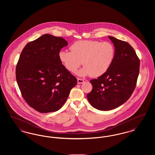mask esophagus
<instances>
[{
  "instance_id": "34e87169",
  "label": "esophagus",
  "mask_w": 155,
  "mask_h": 155,
  "mask_svg": "<svg viewBox=\"0 0 155 155\" xmlns=\"http://www.w3.org/2000/svg\"><path fill=\"white\" fill-rule=\"evenodd\" d=\"M77 82H78V84H82V83L84 82V81L81 78H78L77 79Z\"/></svg>"
}]
</instances>
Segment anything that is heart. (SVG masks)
<instances>
[{"label": "heart", "instance_id": "heart-1", "mask_svg": "<svg viewBox=\"0 0 155 155\" xmlns=\"http://www.w3.org/2000/svg\"><path fill=\"white\" fill-rule=\"evenodd\" d=\"M70 51L61 50L59 58L61 63L71 73L81 66L84 67L77 72L79 76L90 75L98 77L110 68L115 54L114 46L110 42L84 40L74 42Z\"/></svg>", "mask_w": 155, "mask_h": 155}]
</instances>
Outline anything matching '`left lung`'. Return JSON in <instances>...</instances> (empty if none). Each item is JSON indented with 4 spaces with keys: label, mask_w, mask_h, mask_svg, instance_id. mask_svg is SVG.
I'll return each instance as SVG.
<instances>
[{
    "label": "left lung",
    "mask_w": 155,
    "mask_h": 155,
    "mask_svg": "<svg viewBox=\"0 0 155 155\" xmlns=\"http://www.w3.org/2000/svg\"><path fill=\"white\" fill-rule=\"evenodd\" d=\"M108 37L115 48L113 61L104 74L90 81L93 88L87 94L91 105L102 111L110 110L125 103L135 89L140 73V61L132 46Z\"/></svg>",
    "instance_id": "left-lung-1"
}]
</instances>
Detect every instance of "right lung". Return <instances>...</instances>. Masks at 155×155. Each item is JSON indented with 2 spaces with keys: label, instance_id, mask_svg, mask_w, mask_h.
Wrapping results in <instances>:
<instances>
[{
  "label": "right lung",
  "instance_id": "right-lung-1",
  "mask_svg": "<svg viewBox=\"0 0 155 155\" xmlns=\"http://www.w3.org/2000/svg\"><path fill=\"white\" fill-rule=\"evenodd\" d=\"M67 45L62 37L47 34L27 44L21 53L17 82L26 102L40 113L59 110L77 84L59 60V52Z\"/></svg>",
  "mask_w": 155,
  "mask_h": 155
}]
</instances>
